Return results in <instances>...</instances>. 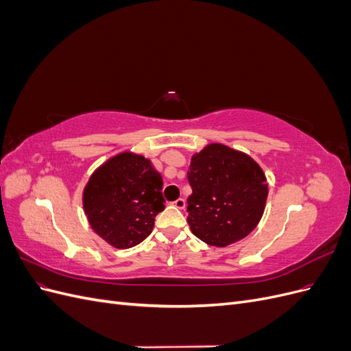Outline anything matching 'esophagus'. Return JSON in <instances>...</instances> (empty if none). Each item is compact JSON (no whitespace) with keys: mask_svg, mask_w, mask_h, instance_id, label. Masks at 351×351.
<instances>
[{"mask_svg":"<svg viewBox=\"0 0 351 351\" xmlns=\"http://www.w3.org/2000/svg\"><path fill=\"white\" fill-rule=\"evenodd\" d=\"M173 206L177 208V209H184V208H186V200L180 197V199H177L176 202H173Z\"/></svg>","mask_w":351,"mask_h":351,"instance_id":"esophagus-1","label":"esophagus"}]
</instances>
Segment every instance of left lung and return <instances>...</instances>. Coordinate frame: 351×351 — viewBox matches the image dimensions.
Here are the masks:
<instances>
[{
  "label": "left lung",
  "instance_id": "1",
  "mask_svg": "<svg viewBox=\"0 0 351 351\" xmlns=\"http://www.w3.org/2000/svg\"><path fill=\"white\" fill-rule=\"evenodd\" d=\"M187 178L193 190L187 199V222L197 239L226 247L256 228L269 189L263 169L250 155L208 143L193 154Z\"/></svg>",
  "mask_w": 351,
  "mask_h": 351
}]
</instances>
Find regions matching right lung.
<instances>
[{
	"mask_svg": "<svg viewBox=\"0 0 351 351\" xmlns=\"http://www.w3.org/2000/svg\"><path fill=\"white\" fill-rule=\"evenodd\" d=\"M162 177L151 159L117 154L90 174L82 204L90 228L115 249H130L152 232L164 210Z\"/></svg>",
	"mask_w": 351,
	"mask_h": 351,
	"instance_id": "right-lung-1",
	"label": "right lung"
}]
</instances>
